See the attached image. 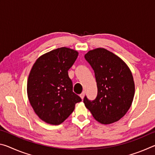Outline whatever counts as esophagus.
<instances>
[{
  "label": "esophagus",
  "mask_w": 155,
  "mask_h": 155,
  "mask_svg": "<svg viewBox=\"0 0 155 155\" xmlns=\"http://www.w3.org/2000/svg\"><path fill=\"white\" fill-rule=\"evenodd\" d=\"M85 91H83V92L80 94V96H81V98H82V99H83L84 96H85Z\"/></svg>",
  "instance_id": "1"
}]
</instances>
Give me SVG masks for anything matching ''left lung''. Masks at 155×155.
<instances>
[{
    "mask_svg": "<svg viewBox=\"0 0 155 155\" xmlns=\"http://www.w3.org/2000/svg\"><path fill=\"white\" fill-rule=\"evenodd\" d=\"M85 58L94 71L98 94L94 101L85 96L83 103L101 124L118 121L129 109L135 94L129 68L119 57L102 48L90 51Z\"/></svg>",
    "mask_w": 155,
    "mask_h": 155,
    "instance_id": "8db88e82",
    "label": "left lung"
}]
</instances>
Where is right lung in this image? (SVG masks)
<instances>
[{"instance_id":"obj_1","label":"right lung","mask_w":155,"mask_h":155,"mask_svg":"<svg viewBox=\"0 0 155 155\" xmlns=\"http://www.w3.org/2000/svg\"><path fill=\"white\" fill-rule=\"evenodd\" d=\"M74 50L62 47L43 54L36 60L27 81L31 105L40 118L48 124L59 125L81 101L73 92L68 71L78 57Z\"/></svg>"}]
</instances>
